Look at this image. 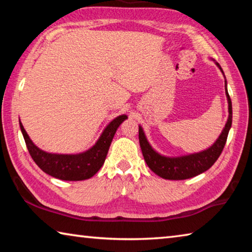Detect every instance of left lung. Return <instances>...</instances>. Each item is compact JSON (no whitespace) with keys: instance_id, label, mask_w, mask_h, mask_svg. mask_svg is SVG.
<instances>
[{"instance_id":"1","label":"left lung","mask_w":252,"mask_h":252,"mask_svg":"<svg viewBox=\"0 0 252 252\" xmlns=\"http://www.w3.org/2000/svg\"><path fill=\"white\" fill-rule=\"evenodd\" d=\"M217 65L220 67L218 63H217ZM225 94H227L229 103L228 121L225 123L224 129L218 140L208 150L180 158L162 157L158 155L151 148L150 144L147 141L142 127L139 126V142L140 147H141L144 161L147 162L148 167L159 177L168 179V180H185V179L198 176V174L207 171L209 168H211L213 163L218 160L221 152L223 150L224 144L227 142L229 130L232 123V104L231 99H230V95L227 91V84H225Z\"/></svg>"}]
</instances>
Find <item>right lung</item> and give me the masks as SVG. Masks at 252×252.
Here are the masks:
<instances>
[{
  "instance_id": "1",
  "label": "right lung",
  "mask_w": 252,
  "mask_h": 252,
  "mask_svg": "<svg viewBox=\"0 0 252 252\" xmlns=\"http://www.w3.org/2000/svg\"><path fill=\"white\" fill-rule=\"evenodd\" d=\"M126 116H120L114 119L105 127L103 133L97 140L95 146L90 150L80 153V155H52L40 150L30 140L27 131L24 130L20 121L21 131H22L25 144L30 156L35 162L42 171L50 174L54 178L65 181H80L85 180L94 176L103 165L105 157L108 155L110 144L116 133L119 126L126 120Z\"/></svg>"
}]
</instances>
